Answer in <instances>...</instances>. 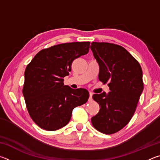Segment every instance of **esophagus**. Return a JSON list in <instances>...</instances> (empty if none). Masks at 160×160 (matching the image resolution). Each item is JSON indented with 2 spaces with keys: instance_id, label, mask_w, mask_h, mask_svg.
Wrapping results in <instances>:
<instances>
[{
  "instance_id": "34e87169",
  "label": "esophagus",
  "mask_w": 160,
  "mask_h": 160,
  "mask_svg": "<svg viewBox=\"0 0 160 160\" xmlns=\"http://www.w3.org/2000/svg\"><path fill=\"white\" fill-rule=\"evenodd\" d=\"M92 93L90 92V97H89V102H91L92 101Z\"/></svg>"
}]
</instances>
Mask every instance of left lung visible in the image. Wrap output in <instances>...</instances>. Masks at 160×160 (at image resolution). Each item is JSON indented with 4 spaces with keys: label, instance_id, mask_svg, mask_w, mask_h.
Here are the masks:
<instances>
[{
    "label": "left lung",
    "instance_id": "obj_1",
    "mask_svg": "<svg viewBox=\"0 0 160 160\" xmlns=\"http://www.w3.org/2000/svg\"><path fill=\"white\" fill-rule=\"evenodd\" d=\"M90 48L99 66V79L110 92L94 94L99 112L91 119L94 128L112 134L126 126L133 116L143 90L142 71L128 51L119 45L92 42Z\"/></svg>",
    "mask_w": 160,
    "mask_h": 160
}]
</instances>
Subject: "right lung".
Wrapping results in <instances>:
<instances>
[{"label":"right lung","mask_w":160,"mask_h":160,"mask_svg":"<svg viewBox=\"0 0 160 160\" xmlns=\"http://www.w3.org/2000/svg\"><path fill=\"white\" fill-rule=\"evenodd\" d=\"M90 42H71L40 51L25 72L22 93L32 120L46 131L66 126L74 108L88 102L89 92L64 85L75 58L85 55Z\"/></svg>","instance_id":"obj_1"}]
</instances>
